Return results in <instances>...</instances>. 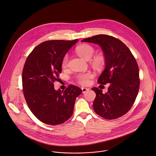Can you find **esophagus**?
<instances>
[{"mask_svg": "<svg viewBox=\"0 0 156 156\" xmlns=\"http://www.w3.org/2000/svg\"><path fill=\"white\" fill-rule=\"evenodd\" d=\"M82 92H83V93H85L86 91H87V90H89V89L83 87H82Z\"/></svg>", "mask_w": 156, "mask_h": 156, "instance_id": "esophagus-1", "label": "esophagus"}]
</instances>
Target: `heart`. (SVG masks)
Segmentation results:
<instances>
[{
    "instance_id": "b5f03b06",
    "label": "heart",
    "mask_w": 156,
    "mask_h": 156,
    "mask_svg": "<svg viewBox=\"0 0 156 156\" xmlns=\"http://www.w3.org/2000/svg\"><path fill=\"white\" fill-rule=\"evenodd\" d=\"M76 52L79 57H81L82 58L84 59L86 61H88L92 57L94 53V49L93 47L91 46L90 45L84 44L79 46L76 48ZM67 61H68V56L66 55L64 57L62 61V67L63 68L66 67ZM92 63L95 67L99 69L103 66L104 63V59L101 56H97L94 58V59L92 61ZM92 77V74L90 73H82L77 76V80L81 85H87L89 83V79H90Z\"/></svg>"
}]
</instances>
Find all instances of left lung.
Instances as JSON below:
<instances>
[{
    "label": "left lung",
    "mask_w": 156,
    "mask_h": 156,
    "mask_svg": "<svg viewBox=\"0 0 156 156\" xmlns=\"http://www.w3.org/2000/svg\"><path fill=\"white\" fill-rule=\"evenodd\" d=\"M82 42L98 44L105 58V67L98 79L101 85L110 83L108 92L92 87L96 93L95 112L107 119H114L126 113L132 107L140 87L139 67L128 47L113 36L99 34Z\"/></svg>",
    "instance_id": "obj_1"
}]
</instances>
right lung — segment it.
<instances>
[{"instance_id": "obj_1", "label": "right lung", "mask_w": 156, "mask_h": 156, "mask_svg": "<svg viewBox=\"0 0 156 156\" xmlns=\"http://www.w3.org/2000/svg\"><path fill=\"white\" fill-rule=\"evenodd\" d=\"M54 40L37 46L28 55L23 70V93L28 107L43 123L57 125L64 123L73 113L76 98L82 90L70 85L65 90L54 89L67 52L77 42Z\"/></svg>"}]
</instances>
